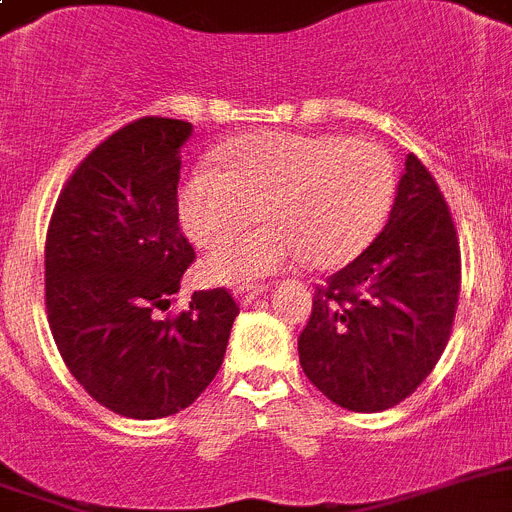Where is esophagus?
Wrapping results in <instances>:
<instances>
[{"instance_id": "1", "label": "esophagus", "mask_w": 512, "mask_h": 512, "mask_svg": "<svg viewBox=\"0 0 512 512\" xmlns=\"http://www.w3.org/2000/svg\"><path fill=\"white\" fill-rule=\"evenodd\" d=\"M262 290H265V285L260 283H242L234 288V296H237V301L242 303V306H247V303H252L257 296H260Z\"/></svg>"}]
</instances>
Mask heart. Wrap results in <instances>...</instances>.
<instances>
[{
	"instance_id": "b5f03b06",
	"label": "heart",
	"mask_w": 512,
	"mask_h": 512,
	"mask_svg": "<svg viewBox=\"0 0 512 512\" xmlns=\"http://www.w3.org/2000/svg\"><path fill=\"white\" fill-rule=\"evenodd\" d=\"M395 168L380 145L342 135H247L201 165L181 188L193 242L216 247L260 216L265 227L204 262L216 283H242L306 260L342 267L370 245L393 199Z\"/></svg>"
}]
</instances>
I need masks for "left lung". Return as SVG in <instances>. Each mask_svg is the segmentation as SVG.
Wrapping results in <instances>:
<instances>
[{"mask_svg": "<svg viewBox=\"0 0 512 512\" xmlns=\"http://www.w3.org/2000/svg\"><path fill=\"white\" fill-rule=\"evenodd\" d=\"M462 255L449 204L408 155L393 211L357 260L316 285L298 357L354 413L388 411L431 375L457 316Z\"/></svg>", "mask_w": 512, "mask_h": 512, "instance_id": "8db88e82", "label": "left lung"}]
</instances>
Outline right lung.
<instances>
[{
	"instance_id": "obj_1",
	"label": "right lung",
	"mask_w": 512,
	"mask_h": 512,
	"mask_svg": "<svg viewBox=\"0 0 512 512\" xmlns=\"http://www.w3.org/2000/svg\"><path fill=\"white\" fill-rule=\"evenodd\" d=\"M191 130L168 117L124 124L73 170L45 237L55 347L96 403L142 421L204 393L239 313L232 293L214 288L160 316L196 260L178 224V150Z\"/></svg>"
}]
</instances>
